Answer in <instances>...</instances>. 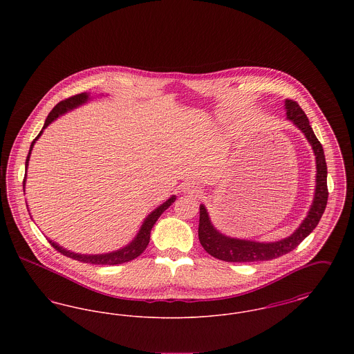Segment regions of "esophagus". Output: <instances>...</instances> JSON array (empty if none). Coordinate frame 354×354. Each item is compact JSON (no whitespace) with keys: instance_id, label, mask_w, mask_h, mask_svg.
<instances>
[{"instance_id":"obj_1","label":"esophagus","mask_w":354,"mask_h":354,"mask_svg":"<svg viewBox=\"0 0 354 354\" xmlns=\"http://www.w3.org/2000/svg\"><path fill=\"white\" fill-rule=\"evenodd\" d=\"M182 191L183 192H188V194H198V192H201V188L195 185V183H189L188 182V183L182 185Z\"/></svg>"}]
</instances>
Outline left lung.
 <instances>
[{
  "label": "left lung",
  "mask_w": 354,
  "mask_h": 354,
  "mask_svg": "<svg viewBox=\"0 0 354 354\" xmlns=\"http://www.w3.org/2000/svg\"><path fill=\"white\" fill-rule=\"evenodd\" d=\"M286 118L293 122L299 130L303 131L305 138L312 146V150L316 156V189L315 198L310 205V209L299 225V228L286 239L273 243H259L252 240L234 239L223 235L212 225L208 212L204 205H201V218H199V240L203 248L211 256L230 263H251V261H266L276 257H280L286 253L293 251L306 236L309 235L319 224L321 216L325 211L328 203V185H326V162L324 149L319 139L313 133L309 120L306 118L303 109L297 102L292 100L286 101Z\"/></svg>",
  "instance_id": "left-lung-1"
}]
</instances>
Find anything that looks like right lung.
I'll use <instances>...</instances> for the list:
<instances>
[{
	"instance_id": "right-lung-1",
	"label": "right lung",
	"mask_w": 354,
	"mask_h": 354,
	"mask_svg": "<svg viewBox=\"0 0 354 354\" xmlns=\"http://www.w3.org/2000/svg\"><path fill=\"white\" fill-rule=\"evenodd\" d=\"M87 101H88V94L87 93H82V94H77L74 97H70V98L65 100V101H61L58 104L54 106V109L51 110L50 114L48 115V118L45 120V124L42 127V130L39 131V134L35 136V139H34L32 145H30V150H29L26 162H25V169H28V166H29V159H30V153H32V150H33L34 143L37 142V139L41 136V134L44 133V130L50 124L51 122L55 120L59 115L68 113L70 110L84 104ZM25 182H26V174H25V178H24V192H25ZM175 199H176V196L172 195L169 201H166L163 204H160L158 208H155L151 214L143 221V224H142L139 232L135 236L134 240L131 243H129L126 247L118 250V251L101 253V254H81V253L68 251L66 248H62L61 245H58L57 243H54L51 240H49V243L58 252L62 253L64 256H68L70 259H74V260H78V261H82V263L98 264V266H117V264H122V263H127L130 260L136 259L140 253L146 250V247L150 243V234H151L153 224L156 223V220L159 219V216L169 208V205L175 202Z\"/></svg>"
}]
</instances>
